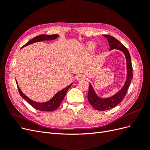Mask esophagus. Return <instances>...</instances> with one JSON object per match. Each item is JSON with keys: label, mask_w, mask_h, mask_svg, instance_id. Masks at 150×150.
I'll list each match as a JSON object with an SVG mask.
<instances>
[{"label": "esophagus", "mask_w": 150, "mask_h": 150, "mask_svg": "<svg viewBox=\"0 0 150 150\" xmlns=\"http://www.w3.org/2000/svg\"><path fill=\"white\" fill-rule=\"evenodd\" d=\"M85 78H86V76H85L84 74H78V76H76V79H77V80L79 81H83V80H84Z\"/></svg>", "instance_id": "obj_1"}]
</instances>
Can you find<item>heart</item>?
I'll return each mask as SVG.
<instances>
[{
  "label": "heart",
  "instance_id": "1",
  "mask_svg": "<svg viewBox=\"0 0 150 150\" xmlns=\"http://www.w3.org/2000/svg\"><path fill=\"white\" fill-rule=\"evenodd\" d=\"M86 48L89 52H93L96 48V43L94 42H89L86 44Z\"/></svg>",
  "mask_w": 150,
  "mask_h": 150
}]
</instances>
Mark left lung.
<instances>
[{
    "label": "left lung",
    "instance_id": "8db88e82",
    "mask_svg": "<svg viewBox=\"0 0 150 150\" xmlns=\"http://www.w3.org/2000/svg\"><path fill=\"white\" fill-rule=\"evenodd\" d=\"M104 38L108 39L110 45V51L117 49L124 54L126 61V79L121 89L115 94L107 98H102L99 96L96 93L93 86L89 83V91L88 94V99L94 109L99 111H106L115 107L120 104L127 93L131 81L133 79V67L131 64V56L128 49L122 45L119 40L110 35H103Z\"/></svg>",
    "mask_w": 150,
    "mask_h": 150
}]
</instances>
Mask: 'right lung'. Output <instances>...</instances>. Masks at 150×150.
Listing matches in <instances>:
<instances>
[{"label":"right lung","instance_id":"obj_1","mask_svg":"<svg viewBox=\"0 0 150 150\" xmlns=\"http://www.w3.org/2000/svg\"><path fill=\"white\" fill-rule=\"evenodd\" d=\"M58 37H59L58 34L40 35L29 40V41L27 42L22 47L29 46V45L33 44L34 42L44 41V40H52L57 39ZM16 81L17 84V88H18V89H19V92L21 96L27 102L29 103L35 109V110L42 111H52L56 110V109H57L59 107L61 103L62 102L63 99H64V98L66 96L67 90L69 89V88L72 84V83L65 88L62 89V90L59 91H58L56 94H55V95H54L51 99H49V101L46 102H44V103H39V102H36L35 101L32 100L31 99H30L25 94H24L23 92L21 91V89H20L19 85H18L17 80H16Z\"/></svg>","mask_w":150,"mask_h":150}]
</instances>
